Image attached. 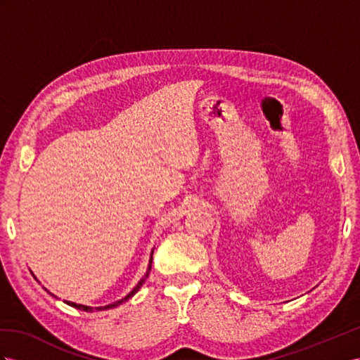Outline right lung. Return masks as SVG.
Returning <instances> with one entry per match:
<instances>
[{
	"label": "right lung",
	"mask_w": 360,
	"mask_h": 360,
	"mask_svg": "<svg viewBox=\"0 0 360 360\" xmlns=\"http://www.w3.org/2000/svg\"><path fill=\"white\" fill-rule=\"evenodd\" d=\"M152 254H153V251H152ZM152 254H150V260H149V266H147V272L144 274V276L143 278L140 280V283H138L135 288L132 289V292H129L124 298H122V300H118V301H115V302H112V304H108V306H105V307H89V306H84V304H76V302H71V301H67V304L68 306H71V307H76V309H79V310H85V311H94V310H108V309H114V307H117V306H120V304L122 302H126L129 298H132L134 295L140 290V288L143 285V283L146 281V278L147 276H149V272H150V269H152ZM50 295H53V293H50ZM53 297H56V295H53Z\"/></svg>",
	"instance_id": "obj_1"
}]
</instances>
